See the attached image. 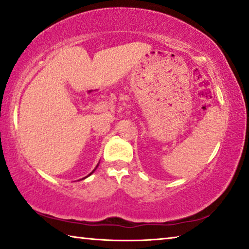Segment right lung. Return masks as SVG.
Instances as JSON below:
<instances>
[{
	"instance_id": "obj_1",
	"label": "right lung",
	"mask_w": 249,
	"mask_h": 249,
	"mask_svg": "<svg viewBox=\"0 0 249 249\" xmlns=\"http://www.w3.org/2000/svg\"><path fill=\"white\" fill-rule=\"evenodd\" d=\"M98 166H99V163L97 164V167H95V168H94V169L92 170V173H90L89 175H88V176H87V177H85V178H82V179H80V180H83V179H86V178H88V177H89V176H90V175H92V174L94 173V170H95V169H97V168H98Z\"/></svg>"
}]
</instances>
